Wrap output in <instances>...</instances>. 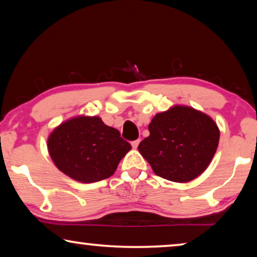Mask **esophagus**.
Segmentation results:
<instances>
[{
	"instance_id": "34e87169",
	"label": "esophagus",
	"mask_w": 257,
	"mask_h": 257,
	"mask_svg": "<svg viewBox=\"0 0 257 257\" xmlns=\"http://www.w3.org/2000/svg\"><path fill=\"white\" fill-rule=\"evenodd\" d=\"M140 142H141V140L133 141V142H132V147H133L134 149H137V147H139V144H140Z\"/></svg>"
}]
</instances>
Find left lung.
Masks as SVG:
<instances>
[{
	"label": "left lung",
	"mask_w": 257,
	"mask_h": 257,
	"mask_svg": "<svg viewBox=\"0 0 257 257\" xmlns=\"http://www.w3.org/2000/svg\"><path fill=\"white\" fill-rule=\"evenodd\" d=\"M149 132L139 151L158 177L173 182L191 181L206 170L220 134L209 115L181 105L156 114Z\"/></svg>",
	"instance_id": "left-lung-1"
}]
</instances>
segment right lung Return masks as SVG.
Returning <instances> with one entry per match:
<instances>
[{"mask_svg":"<svg viewBox=\"0 0 257 257\" xmlns=\"http://www.w3.org/2000/svg\"><path fill=\"white\" fill-rule=\"evenodd\" d=\"M47 148L62 173L91 183L112 177L132 145L99 116L79 115L57 125L48 136Z\"/></svg>","mask_w":257,"mask_h":257,"instance_id":"right-lung-1","label":"right lung"}]
</instances>
